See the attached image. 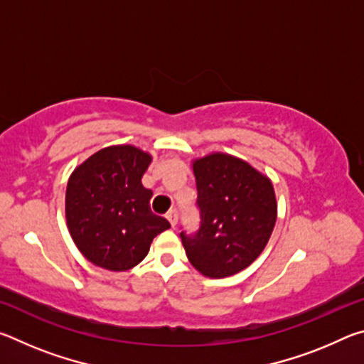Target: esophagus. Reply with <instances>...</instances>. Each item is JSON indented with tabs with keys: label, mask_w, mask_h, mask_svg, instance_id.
Listing matches in <instances>:
<instances>
[{
	"label": "esophagus",
	"mask_w": 364,
	"mask_h": 364,
	"mask_svg": "<svg viewBox=\"0 0 364 364\" xmlns=\"http://www.w3.org/2000/svg\"><path fill=\"white\" fill-rule=\"evenodd\" d=\"M167 220L170 221V225L175 228L176 223H178V212H176V210H170V212L167 213Z\"/></svg>",
	"instance_id": "1"
}]
</instances>
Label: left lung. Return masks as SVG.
<instances>
[{
	"mask_svg": "<svg viewBox=\"0 0 364 364\" xmlns=\"http://www.w3.org/2000/svg\"><path fill=\"white\" fill-rule=\"evenodd\" d=\"M199 228L181 230L191 264L208 278L236 274L262 254L276 223L273 184L241 159L212 154L196 160Z\"/></svg>",
	"mask_w": 364,
	"mask_h": 364,
	"instance_id": "left-lung-1",
	"label": "left lung"
}]
</instances>
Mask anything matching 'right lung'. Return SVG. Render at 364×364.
Segmentation results:
<instances>
[{"instance_id": "add662e5", "label": "right lung", "mask_w": 364, "mask_h": 364, "mask_svg": "<svg viewBox=\"0 0 364 364\" xmlns=\"http://www.w3.org/2000/svg\"><path fill=\"white\" fill-rule=\"evenodd\" d=\"M151 156L133 146L106 147L73 171L65 217L73 242L91 263L125 271L149 252L170 223L151 210L152 191L141 184Z\"/></svg>"}]
</instances>
